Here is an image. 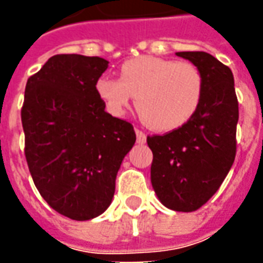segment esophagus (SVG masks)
Returning <instances> with one entry per match:
<instances>
[{
	"instance_id": "esophagus-1",
	"label": "esophagus",
	"mask_w": 263,
	"mask_h": 263,
	"mask_svg": "<svg viewBox=\"0 0 263 263\" xmlns=\"http://www.w3.org/2000/svg\"><path fill=\"white\" fill-rule=\"evenodd\" d=\"M135 134H137V142L138 143H145L146 142V135L143 134L142 131H139V129H135Z\"/></svg>"
}]
</instances>
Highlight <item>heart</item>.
Here are the masks:
<instances>
[{
	"mask_svg": "<svg viewBox=\"0 0 263 263\" xmlns=\"http://www.w3.org/2000/svg\"><path fill=\"white\" fill-rule=\"evenodd\" d=\"M96 92L112 115L121 117L131 100L143 122L155 131H175L192 120L204 94V77L197 66L155 56L122 63L120 80L103 76Z\"/></svg>",
	"mask_w": 263,
	"mask_h": 263,
	"instance_id": "heart-1",
	"label": "heart"
}]
</instances>
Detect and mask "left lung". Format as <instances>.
<instances>
[{
	"label": "left lung",
	"mask_w": 263,
	"mask_h": 263,
	"mask_svg": "<svg viewBox=\"0 0 263 263\" xmlns=\"http://www.w3.org/2000/svg\"><path fill=\"white\" fill-rule=\"evenodd\" d=\"M197 66L204 94L187 124L166 135L148 137L154 154L151 182L159 201L175 211L200 209L220 189L237 152L238 100L234 76L205 52H177Z\"/></svg>",
	"instance_id": "8db88e82"
}]
</instances>
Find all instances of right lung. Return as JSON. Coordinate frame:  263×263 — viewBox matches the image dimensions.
<instances>
[{
    "label": "right lung",
    "instance_id": "obj_1",
    "mask_svg": "<svg viewBox=\"0 0 263 263\" xmlns=\"http://www.w3.org/2000/svg\"><path fill=\"white\" fill-rule=\"evenodd\" d=\"M107 67L103 58L56 54L25 87L21 118L31 176L45 201L76 221L108 209L137 141L134 126L108 114L96 92Z\"/></svg>",
    "mask_w": 263,
    "mask_h": 263
}]
</instances>
